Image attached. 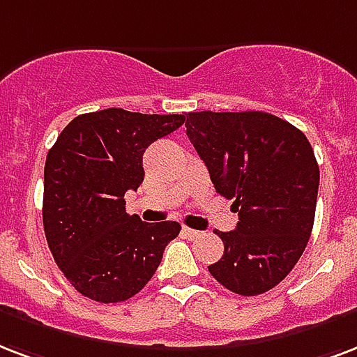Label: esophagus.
<instances>
[{
  "label": "esophagus",
  "mask_w": 357,
  "mask_h": 357,
  "mask_svg": "<svg viewBox=\"0 0 357 357\" xmlns=\"http://www.w3.org/2000/svg\"><path fill=\"white\" fill-rule=\"evenodd\" d=\"M181 234H183L185 238L187 239H198L202 238V232H198V230H192V228L189 227H183L181 228Z\"/></svg>",
  "instance_id": "34e87169"
}]
</instances>
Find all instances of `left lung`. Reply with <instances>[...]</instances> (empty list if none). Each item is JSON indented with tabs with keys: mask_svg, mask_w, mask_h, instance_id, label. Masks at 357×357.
Instances as JSON below:
<instances>
[{
	"mask_svg": "<svg viewBox=\"0 0 357 357\" xmlns=\"http://www.w3.org/2000/svg\"><path fill=\"white\" fill-rule=\"evenodd\" d=\"M187 136L239 221L208 266L222 287L258 296L292 271L311 238L320 170L307 136L273 114L189 112Z\"/></svg>",
	"mask_w": 357,
	"mask_h": 357,
	"instance_id": "1",
	"label": "left lung"
}]
</instances>
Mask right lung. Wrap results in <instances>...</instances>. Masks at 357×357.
Listing matches in <instances>:
<instances>
[{"label":"right lung","mask_w":357,"mask_h":357,"mask_svg":"<svg viewBox=\"0 0 357 357\" xmlns=\"http://www.w3.org/2000/svg\"><path fill=\"white\" fill-rule=\"evenodd\" d=\"M185 114L106 108L76 116L45 165L43 225L52 257L73 287L100 303L142 290L179 234L176 221L144 222L125 211V192L144 181L149 144L179 129Z\"/></svg>","instance_id":"add662e5"}]
</instances>
